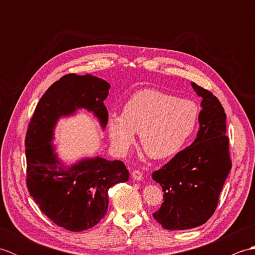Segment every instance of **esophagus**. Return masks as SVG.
Segmentation results:
<instances>
[{
  "instance_id": "34e87169",
  "label": "esophagus",
  "mask_w": 255,
  "mask_h": 255,
  "mask_svg": "<svg viewBox=\"0 0 255 255\" xmlns=\"http://www.w3.org/2000/svg\"><path fill=\"white\" fill-rule=\"evenodd\" d=\"M131 175H132L133 180H136V181H141L142 180V173L138 171V170H134Z\"/></svg>"
}]
</instances>
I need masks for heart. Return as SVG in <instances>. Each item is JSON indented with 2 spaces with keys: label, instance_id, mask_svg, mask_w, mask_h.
<instances>
[{
  "label": "heart",
  "instance_id": "1",
  "mask_svg": "<svg viewBox=\"0 0 255 255\" xmlns=\"http://www.w3.org/2000/svg\"><path fill=\"white\" fill-rule=\"evenodd\" d=\"M200 108L155 89L140 90L124 105L123 114L107 118V130L118 152H126L140 133V142L153 159H166L184 148L197 127Z\"/></svg>",
  "mask_w": 255,
  "mask_h": 255
}]
</instances>
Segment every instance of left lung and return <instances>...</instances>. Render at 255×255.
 I'll use <instances>...</instances> for the list:
<instances>
[{"label":"left lung","mask_w":255,"mask_h":255,"mask_svg":"<svg viewBox=\"0 0 255 255\" xmlns=\"http://www.w3.org/2000/svg\"><path fill=\"white\" fill-rule=\"evenodd\" d=\"M203 99L196 139L160 170L152 173L163 194L154 219L167 230L204 225L217 208L219 194L231 170L226 113L211 92L192 82Z\"/></svg>","instance_id":"left-lung-1"}]
</instances>
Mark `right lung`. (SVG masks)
Returning <instances> with one entry per match:
<instances>
[{"label": "right lung", "mask_w": 255, "mask_h": 255, "mask_svg": "<svg viewBox=\"0 0 255 255\" xmlns=\"http://www.w3.org/2000/svg\"><path fill=\"white\" fill-rule=\"evenodd\" d=\"M110 88L105 80L91 74L64 75L42 95L27 129L26 184L30 196L51 221L73 232L100 223L107 211L108 189L127 182L129 172L122 161L101 156L66 166L51 142L53 130L59 119L81 108L93 113L104 129Z\"/></svg>", "instance_id": "1"}]
</instances>
